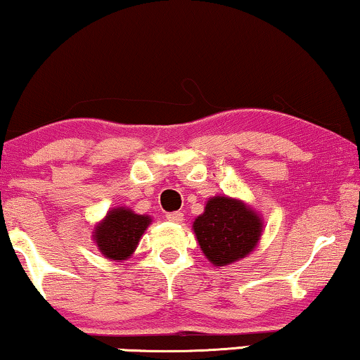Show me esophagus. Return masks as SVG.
<instances>
[{
  "label": "esophagus",
  "instance_id": "esophagus-1",
  "mask_svg": "<svg viewBox=\"0 0 360 360\" xmlns=\"http://www.w3.org/2000/svg\"><path fill=\"white\" fill-rule=\"evenodd\" d=\"M167 220L173 221V224H181L184 221V214L181 212H168Z\"/></svg>",
  "mask_w": 360,
  "mask_h": 360
}]
</instances>
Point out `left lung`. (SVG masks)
Here are the masks:
<instances>
[{
  "label": "left lung",
  "instance_id": "left-lung-1",
  "mask_svg": "<svg viewBox=\"0 0 360 360\" xmlns=\"http://www.w3.org/2000/svg\"><path fill=\"white\" fill-rule=\"evenodd\" d=\"M203 254L214 265H229L254 250L262 221L254 210L229 197H214L193 221Z\"/></svg>",
  "mask_w": 360,
  "mask_h": 360
}]
</instances>
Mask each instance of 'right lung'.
<instances>
[{
  "mask_svg": "<svg viewBox=\"0 0 360 360\" xmlns=\"http://www.w3.org/2000/svg\"><path fill=\"white\" fill-rule=\"evenodd\" d=\"M148 225L150 217L136 215L128 208H115L96 227L93 237L105 257L125 260L133 254Z\"/></svg>",
  "mask_w": 360,
  "mask_h": 360,
  "instance_id": "right-lung-1",
  "label": "right lung"
}]
</instances>
